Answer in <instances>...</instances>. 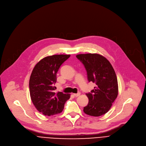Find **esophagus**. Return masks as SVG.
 Instances as JSON below:
<instances>
[{
	"label": "esophagus",
	"instance_id": "obj_1",
	"mask_svg": "<svg viewBox=\"0 0 146 146\" xmlns=\"http://www.w3.org/2000/svg\"><path fill=\"white\" fill-rule=\"evenodd\" d=\"M73 95H74V96H76V97H78V96H79L80 95V93L79 92V93H78V94H73Z\"/></svg>",
	"mask_w": 146,
	"mask_h": 146
}]
</instances>
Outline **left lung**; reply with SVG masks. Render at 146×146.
Returning a JSON list of instances; mask_svg holds the SVG:
<instances>
[{
  "label": "left lung",
  "mask_w": 146,
  "mask_h": 146,
  "mask_svg": "<svg viewBox=\"0 0 146 146\" xmlns=\"http://www.w3.org/2000/svg\"><path fill=\"white\" fill-rule=\"evenodd\" d=\"M85 66L88 81L96 87L86 94L88 104L83 111L90 116L99 117L108 112L118 94L117 78L110 61L98 54H80L76 56Z\"/></svg>",
  "instance_id": "left-lung-1"
}]
</instances>
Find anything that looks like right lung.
<instances>
[{
  "mask_svg": "<svg viewBox=\"0 0 146 146\" xmlns=\"http://www.w3.org/2000/svg\"><path fill=\"white\" fill-rule=\"evenodd\" d=\"M70 55H53L45 57L35 66L30 76V96L36 110L47 116L63 111L70 95L62 92H54L57 73L61 65Z\"/></svg>",
  "mask_w": 146,
  "mask_h": 146,
  "instance_id": "right-lung-1",
  "label": "right lung"
}]
</instances>
